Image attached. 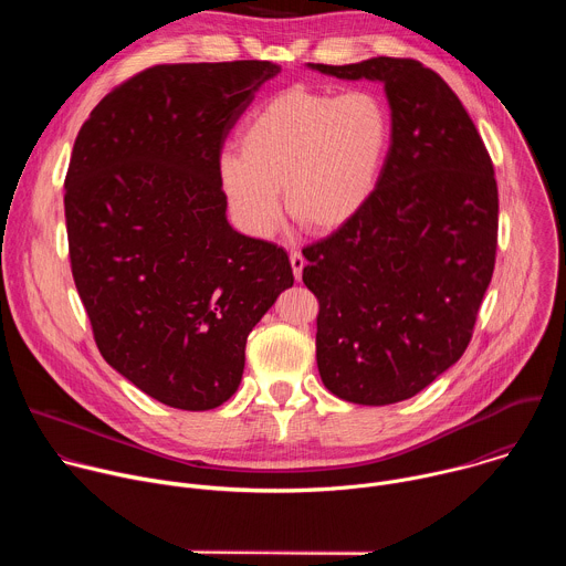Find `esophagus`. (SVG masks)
I'll return each instance as SVG.
<instances>
[{
  "label": "esophagus",
  "mask_w": 566,
  "mask_h": 566,
  "mask_svg": "<svg viewBox=\"0 0 566 566\" xmlns=\"http://www.w3.org/2000/svg\"><path fill=\"white\" fill-rule=\"evenodd\" d=\"M291 269H293V277L300 282L302 280V269H304V258H302V253H297V251H293L291 253Z\"/></svg>",
  "instance_id": "esophagus-1"
}]
</instances>
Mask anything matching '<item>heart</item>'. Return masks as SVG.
<instances>
[{"label":"heart","mask_w":566,"mask_h":566,"mask_svg":"<svg viewBox=\"0 0 566 566\" xmlns=\"http://www.w3.org/2000/svg\"><path fill=\"white\" fill-rule=\"evenodd\" d=\"M389 138V114L376 94L295 85L251 114L239 151L219 156V181L237 219L255 234L277 223L280 188L300 228L327 234L371 199Z\"/></svg>","instance_id":"b5f03b06"}]
</instances>
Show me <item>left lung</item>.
Instances as JSON below:
<instances>
[{
    "mask_svg": "<svg viewBox=\"0 0 566 566\" xmlns=\"http://www.w3.org/2000/svg\"><path fill=\"white\" fill-rule=\"evenodd\" d=\"M308 69L380 83L391 112L371 199L302 251L319 302L322 382L358 406H389L426 389L472 338L497 251L493 160L457 94L419 60Z\"/></svg>",
    "mask_w": 566,
    "mask_h": 566,
    "instance_id": "1",
    "label": "left lung"
}]
</instances>
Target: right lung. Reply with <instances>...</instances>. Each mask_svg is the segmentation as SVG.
Listing matches in <instances>:
<instances>
[{
	"label": "right lung",
	"mask_w": 566,
	"mask_h": 566,
	"mask_svg": "<svg viewBox=\"0 0 566 566\" xmlns=\"http://www.w3.org/2000/svg\"><path fill=\"white\" fill-rule=\"evenodd\" d=\"M277 73L262 60L145 69L73 143L69 258L96 345L177 410H212L237 391L249 334L293 286L284 249L228 223L219 181L228 132Z\"/></svg>",
	"instance_id": "add662e5"
}]
</instances>
